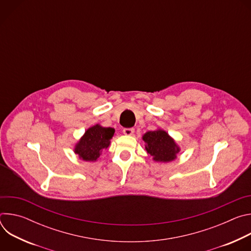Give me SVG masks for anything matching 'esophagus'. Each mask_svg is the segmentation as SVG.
I'll return each instance as SVG.
<instances>
[{"label":"esophagus","instance_id":"esophagus-1","mask_svg":"<svg viewBox=\"0 0 251 251\" xmlns=\"http://www.w3.org/2000/svg\"><path fill=\"white\" fill-rule=\"evenodd\" d=\"M123 134L127 136H132L134 134V129L133 128H125L123 129Z\"/></svg>","mask_w":251,"mask_h":251}]
</instances>
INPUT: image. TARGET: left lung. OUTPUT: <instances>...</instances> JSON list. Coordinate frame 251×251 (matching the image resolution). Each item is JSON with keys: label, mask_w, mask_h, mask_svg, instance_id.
I'll list each match as a JSON object with an SVG mask.
<instances>
[{"label": "left lung", "mask_w": 251, "mask_h": 251, "mask_svg": "<svg viewBox=\"0 0 251 251\" xmlns=\"http://www.w3.org/2000/svg\"><path fill=\"white\" fill-rule=\"evenodd\" d=\"M145 142V150L153 157V161L158 163H170L176 159L181 148L175 139L165 130L158 128L154 131H148L142 136Z\"/></svg>", "instance_id": "8db88e82"}]
</instances>
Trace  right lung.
<instances>
[{
	"label": "right lung",
	"mask_w": 251,
	"mask_h": 251,
	"mask_svg": "<svg viewBox=\"0 0 251 251\" xmlns=\"http://www.w3.org/2000/svg\"><path fill=\"white\" fill-rule=\"evenodd\" d=\"M115 130L110 127H103L95 124L89 127L75 145L74 152L85 162H96L103 150L111 144Z\"/></svg>",
	"instance_id": "add662e5"
}]
</instances>
